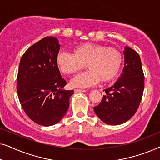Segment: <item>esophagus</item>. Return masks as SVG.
Instances as JSON below:
<instances>
[{"label":"esophagus","mask_w":160,"mask_h":160,"mask_svg":"<svg viewBox=\"0 0 160 160\" xmlns=\"http://www.w3.org/2000/svg\"><path fill=\"white\" fill-rule=\"evenodd\" d=\"M87 90H85V89H74V92L77 93V92H86Z\"/></svg>","instance_id":"esophagus-1"}]
</instances>
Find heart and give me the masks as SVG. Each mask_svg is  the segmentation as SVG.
<instances>
[{
    "instance_id": "heart-1",
    "label": "heart",
    "mask_w": 160,
    "mask_h": 160,
    "mask_svg": "<svg viewBox=\"0 0 160 160\" xmlns=\"http://www.w3.org/2000/svg\"><path fill=\"white\" fill-rule=\"evenodd\" d=\"M73 54L60 52L56 58L59 70L65 74L76 73L86 66L89 70L73 78L71 85L87 88L101 79L102 82L113 80L121 70L123 58L119 50L98 43H84L74 48Z\"/></svg>"
}]
</instances>
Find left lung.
Segmentation results:
<instances>
[{
  "label": "left lung",
  "instance_id": "8db88e82",
  "mask_svg": "<svg viewBox=\"0 0 160 160\" xmlns=\"http://www.w3.org/2000/svg\"><path fill=\"white\" fill-rule=\"evenodd\" d=\"M124 66L117 82L105 89L106 95L94 107L96 115L104 123L118 125L135 114L141 101L144 89V74L139 54L124 47Z\"/></svg>",
  "mask_w": 160,
  "mask_h": 160
}]
</instances>
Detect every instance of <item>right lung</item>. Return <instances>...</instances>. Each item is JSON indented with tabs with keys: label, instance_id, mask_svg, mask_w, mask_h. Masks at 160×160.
Instances as JSON below:
<instances>
[{
	"label": "right lung",
	"instance_id": "add662e5",
	"mask_svg": "<svg viewBox=\"0 0 160 160\" xmlns=\"http://www.w3.org/2000/svg\"><path fill=\"white\" fill-rule=\"evenodd\" d=\"M60 47L55 37H45L28 48L19 62L17 79L19 102L28 117L42 126L60 121L74 93L63 89L67 83L56 63Z\"/></svg>",
	"mask_w": 160,
	"mask_h": 160
}]
</instances>
